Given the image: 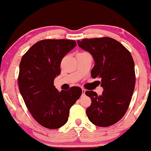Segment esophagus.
I'll list each match as a JSON object with an SVG mask.
<instances>
[{"instance_id":"1","label":"esophagus","mask_w":151,"mask_h":151,"mask_svg":"<svg viewBox=\"0 0 151 151\" xmlns=\"http://www.w3.org/2000/svg\"><path fill=\"white\" fill-rule=\"evenodd\" d=\"M85 93H86V90L83 89V88H82V96H84Z\"/></svg>"}]
</instances>
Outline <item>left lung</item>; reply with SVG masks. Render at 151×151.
<instances>
[{
	"instance_id": "left-lung-1",
	"label": "left lung",
	"mask_w": 151,
	"mask_h": 151,
	"mask_svg": "<svg viewBox=\"0 0 151 151\" xmlns=\"http://www.w3.org/2000/svg\"><path fill=\"white\" fill-rule=\"evenodd\" d=\"M83 50L92 55L95 65L93 79L101 78L102 94L93 91L86 95L91 99L86 109L89 121L99 127H109L119 121L126 113L135 86L134 63L124 46L111 37L78 40Z\"/></svg>"
}]
</instances>
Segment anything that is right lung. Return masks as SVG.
<instances>
[{
  "instance_id": "obj_1",
  "label": "right lung",
  "mask_w": 151,
  "mask_h": 151,
  "mask_svg": "<svg viewBox=\"0 0 151 151\" xmlns=\"http://www.w3.org/2000/svg\"><path fill=\"white\" fill-rule=\"evenodd\" d=\"M77 46L71 40H43L22 56L19 88L26 107L42 126L58 129L68 120L70 109L81 96V88L59 92L53 81L60 74L63 57Z\"/></svg>"
}]
</instances>
